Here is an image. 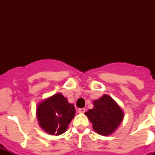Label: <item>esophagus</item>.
Wrapping results in <instances>:
<instances>
[{
	"label": "esophagus",
	"mask_w": 155,
	"mask_h": 155,
	"mask_svg": "<svg viewBox=\"0 0 155 155\" xmlns=\"http://www.w3.org/2000/svg\"><path fill=\"white\" fill-rule=\"evenodd\" d=\"M85 111H86V108H79V109H78V113H84Z\"/></svg>",
	"instance_id": "obj_1"
}]
</instances>
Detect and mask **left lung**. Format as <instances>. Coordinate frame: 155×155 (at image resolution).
<instances>
[{"label": "left lung", "mask_w": 155, "mask_h": 155, "mask_svg": "<svg viewBox=\"0 0 155 155\" xmlns=\"http://www.w3.org/2000/svg\"><path fill=\"white\" fill-rule=\"evenodd\" d=\"M93 104V108L85 113L92 123L93 130L103 136L112 134L122 121V109L112 97L105 94L94 101Z\"/></svg>", "instance_id": "8db88e82"}]
</instances>
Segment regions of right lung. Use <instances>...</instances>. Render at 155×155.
<instances>
[{
    "instance_id": "right-lung-1",
    "label": "right lung",
    "mask_w": 155,
    "mask_h": 155,
    "mask_svg": "<svg viewBox=\"0 0 155 155\" xmlns=\"http://www.w3.org/2000/svg\"><path fill=\"white\" fill-rule=\"evenodd\" d=\"M36 113L38 124L45 132L60 135L68 129L75 109L73 104L68 103L61 93H57L40 102Z\"/></svg>"
}]
</instances>
